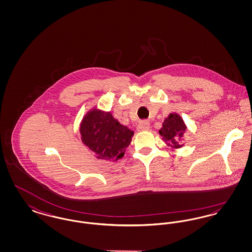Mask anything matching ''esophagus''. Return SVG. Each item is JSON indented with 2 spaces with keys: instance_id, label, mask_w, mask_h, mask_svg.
Listing matches in <instances>:
<instances>
[{
  "instance_id": "34e87169",
  "label": "esophagus",
  "mask_w": 252,
  "mask_h": 252,
  "mask_svg": "<svg viewBox=\"0 0 252 252\" xmlns=\"http://www.w3.org/2000/svg\"><path fill=\"white\" fill-rule=\"evenodd\" d=\"M149 127H150V125L148 122H142L139 124L137 129H138V131L140 132L146 131L149 129Z\"/></svg>"
}]
</instances>
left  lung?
I'll list each match as a JSON object with an SVG mask.
<instances>
[{"label": "left lung", "instance_id": "obj_1", "mask_svg": "<svg viewBox=\"0 0 252 252\" xmlns=\"http://www.w3.org/2000/svg\"><path fill=\"white\" fill-rule=\"evenodd\" d=\"M186 130L187 126L182 117L176 112H172L163 121L162 126L158 130V133L168 146L178 149L184 145L182 140Z\"/></svg>", "mask_w": 252, "mask_h": 252}]
</instances>
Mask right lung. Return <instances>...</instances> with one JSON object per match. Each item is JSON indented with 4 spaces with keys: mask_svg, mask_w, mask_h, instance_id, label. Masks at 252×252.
I'll return each instance as SVG.
<instances>
[{
    "mask_svg": "<svg viewBox=\"0 0 252 252\" xmlns=\"http://www.w3.org/2000/svg\"><path fill=\"white\" fill-rule=\"evenodd\" d=\"M82 143L96 158L108 161L122 158L130 144L134 131L115 119L110 111L94 107L89 110L80 123Z\"/></svg>",
    "mask_w": 252,
    "mask_h": 252,
    "instance_id": "add662e5",
    "label": "right lung"
}]
</instances>
